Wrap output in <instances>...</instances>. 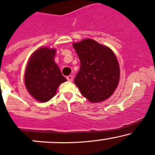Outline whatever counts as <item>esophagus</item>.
Returning a JSON list of instances; mask_svg holds the SVG:
<instances>
[{"mask_svg": "<svg viewBox=\"0 0 155 155\" xmlns=\"http://www.w3.org/2000/svg\"><path fill=\"white\" fill-rule=\"evenodd\" d=\"M67 79H68V81H69V82H73V77L72 75H70V76H67Z\"/></svg>", "mask_w": 155, "mask_h": 155, "instance_id": "34e87169", "label": "esophagus"}]
</instances>
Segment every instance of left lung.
<instances>
[{
  "instance_id": "left-lung-1",
  "label": "left lung",
  "mask_w": 155,
  "mask_h": 155,
  "mask_svg": "<svg viewBox=\"0 0 155 155\" xmlns=\"http://www.w3.org/2000/svg\"><path fill=\"white\" fill-rule=\"evenodd\" d=\"M73 46L80 60V69L74 82L81 94L91 103L107 100L119 82L120 69L116 56L107 46L91 39Z\"/></svg>"
}]
</instances>
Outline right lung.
Here are the masks:
<instances>
[{
  "label": "right lung",
  "mask_w": 155,
  "mask_h": 155,
  "mask_svg": "<svg viewBox=\"0 0 155 155\" xmlns=\"http://www.w3.org/2000/svg\"><path fill=\"white\" fill-rule=\"evenodd\" d=\"M55 49L39 48L31 55L25 73V83L30 94L40 102H47L58 87L67 80L54 63Z\"/></svg>",
  "instance_id": "1"
}]
</instances>
